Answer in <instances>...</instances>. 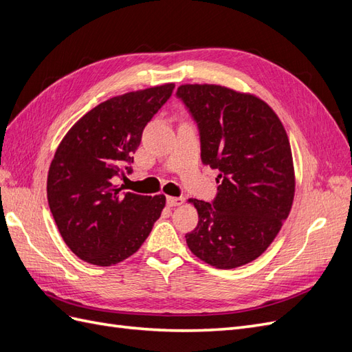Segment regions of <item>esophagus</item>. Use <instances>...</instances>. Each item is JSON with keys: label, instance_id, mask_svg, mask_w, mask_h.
<instances>
[{"label": "esophagus", "instance_id": "34e87169", "mask_svg": "<svg viewBox=\"0 0 352 352\" xmlns=\"http://www.w3.org/2000/svg\"><path fill=\"white\" fill-rule=\"evenodd\" d=\"M167 206L168 207H179V206H182L184 202H185V199L182 198V197H167Z\"/></svg>", "mask_w": 352, "mask_h": 352}]
</instances>
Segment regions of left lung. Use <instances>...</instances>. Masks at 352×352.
Listing matches in <instances>:
<instances>
[{"instance_id":"1","label":"left lung","mask_w":352,"mask_h":352,"mask_svg":"<svg viewBox=\"0 0 352 352\" xmlns=\"http://www.w3.org/2000/svg\"><path fill=\"white\" fill-rule=\"evenodd\" d=\"M176 97L197 123L201 160L219 170L211 202L192 199L189 250L217 269L247 264L267 250L291 211V145L279 117L260 98L219 85H182Z\"/></svg>"}]
</instances>
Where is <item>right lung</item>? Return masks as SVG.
I'll use <instances>...</instances> for the list:
<instances>
[{"instance_id":"obj_1","label":"right lung","mask_w":352,"mask_h":352,"mask_svg":"<svg viewBox=\"0 0 352 352\" xmlns=\"http://www.w3.org/2000/svg\"><path fill=\"white\" fill-rule=\"evenodd\" d=\"M173 83L123 94L85 114L58 145L47 197L67 247L95 265L117 264L141 248L166 206L164 195L123 192L133 154L154 114L172 97Z\"/></svg>"}]
</instances>
